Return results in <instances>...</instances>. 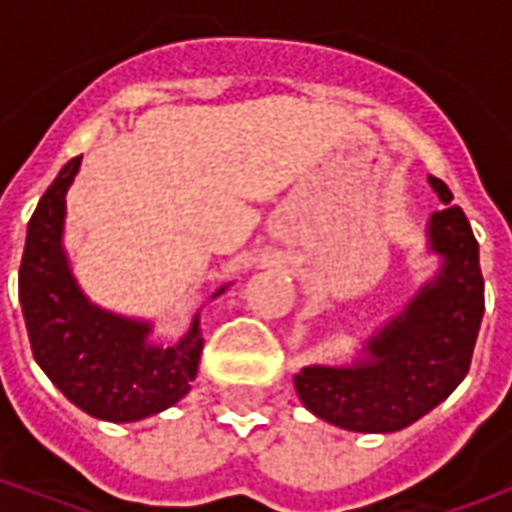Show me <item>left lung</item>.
<instances>
[{
	"label": "left lung",
	"mask_w": 512,
	"mask_h": 512,
	"mask_svg": "<svg viewBox=\"0 0 512 512\" xmlns=\"http://www.w3.org/2000/svg\"><path fill=\"white\" fill-rule=\"evenodd\" d=\"M444 202L425 227L439 268L403 310L367 337L351 365H307L293 376L304 408L354 433H395L444 403L461 384L485 312L480 246L450 189L428 178Z\"/></svg>",
	"instance_id": "8db88e82"
}]
</instances>
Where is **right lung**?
Segmentation results:
<instances>
[{"label": "right lung", "mask_w": 512, "mask_h": 512, "mask_svg": "<svg viewBox=\"0 0 512 512\" xmlns=\"http://www.w3.org/2000/svg\"><path fill=\"white\" fill-rule=\"evenodd\" d=\"M82 156L71 158L40 197L27 227L18 271V301L29 343L51 384L106 422H139L175 406L197 376L200 310L178 343H156L153 321L98 307L73 277L65 252V197ZM230 285L208 296L219 299Z\"/></svg>", "instance_id": "1"}]
</instances>
